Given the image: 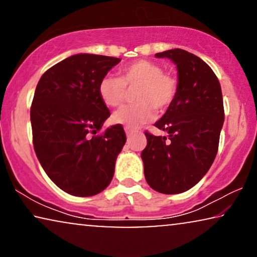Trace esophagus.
<instances>
[{"instance_id": "34e87169", "label": "esophagus", "mask_w": 257, "mask_h": 257, "mask_svg": "<svg viewBox=\"0 0 257 257\" xmlns=\"http://www.w3.org/2000/svg\"><path fill=\"white\" fill-rule=\"evenodd\" d=\"M125 132H126V135L127 136H131L133 132H135V130H133L132 127H128V126H126L125 127Z\"/></svg>"}]
</instances>
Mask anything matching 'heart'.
<instances>
[{"label":"heart","mask_w":257,"mask_h":257,"mask_svg":"<svg viewBox=\"0 0 257 257\" xmlns=\"http://www.w3.org/2000/svg\"><path fill=\"white\" fill-rule=\"evenodd\" d=\"M127 89H137V104L114 112L112 121L137 127L152 120L154 108L163 112L171 106L178 93V80L171 73L164 72L158 63L140 59L121 68L120 77L101 78L98 92L105 105L118 107L125 101Z\"/></svg>","instance_id":"b5f03b06"}]
</instances>
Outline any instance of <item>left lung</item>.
Instances as JSON below:
<instances>
[{
    "label": "left lung",
    "mask_w": 257,
    "mask_h": 257,
    "mask_svg": "<svg viewBox=\"0 0 257 257\" xmlns=\"http://www.w3.org/2000/svg\"><path fill=\"white\" fill-rule=\"evenodd\" d=\"M156 56L177 64L178 93L154 124L167 138L145 132L144 173L154 191L179 194L198 184L215 159L224 120L222 92L215 73L198 56L182 49Z\"/></svg>",
    "instance_id": "obj_1"
}]
</instances>
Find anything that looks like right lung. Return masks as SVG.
<instances>
[{
  "label": "right lung",
  "instance_id": "add662e5",
  "mask_svg": "<svg viewBox=\"0 0 257 257\" xmlns=\"http://www.w3.org/2000/svg\"><path fill=\"white\" fill-rule=\"evenodd\" d=\"M119 62L73 55L47 70L35 90L30 107L35 152L48 177L71 195H96L113 178L126 135L120 124L97 135L110 117L98 86Z\"/></svg>",
  "mask_w": 257,
  "mask_h": 257
}]
</instances>
